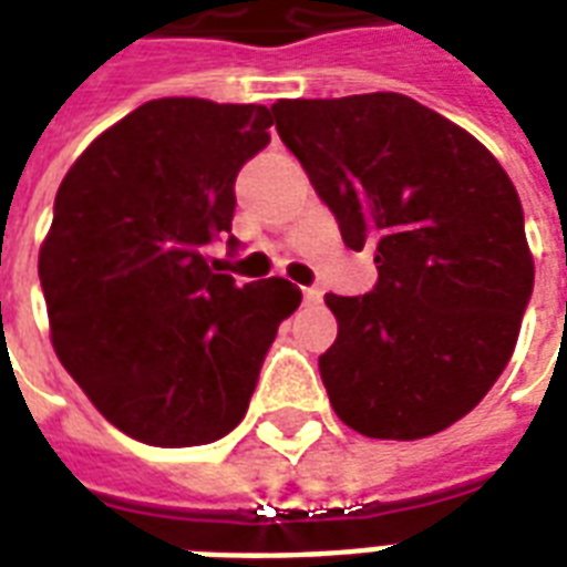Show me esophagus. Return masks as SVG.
<instances>
[{
  "label": "esophagus",
  "instance_id": "esophagus-1",
  "mask_svg": "<svg viewBox=\"0 0 567 567\" xmlns=\"http://www.w3.org/2000/svg\"><path fill=\"white\" fill-rule=\"evenodd\" d=\"M321 288H316V285H309V288H303V303H309V307H319L321 303Z\"/></svg>",
  "mask_w": 567,
  "mask_h": 567
}]
</instances>
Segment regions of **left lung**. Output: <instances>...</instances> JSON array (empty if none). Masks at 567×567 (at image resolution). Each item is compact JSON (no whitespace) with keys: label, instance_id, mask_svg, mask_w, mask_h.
Masks as SVG:
<instances>
[{"label":"left lung","instance_id":"left-lung-1","mask_svg":"<svg viewBox=\"0 0 567 567\" xmlns=\"http://www.w3.org/2000/svg\"><path fill=\"white\" fill-rule=\"evenodd\" d=\"M276 130L380 279L328 295L337 340L321 382L346 425L431 437L474 410L507 368L535 288L523 203L467 130L404 93L279 100Z\"/></svg>","mask_w":567,"mask_h":567}]
</instances>
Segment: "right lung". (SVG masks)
Here are the masks:
<instances>
[{
  "label": "right lung",
  "instance_id": "obj_1",
  "mask_svg": "<svg viewBox=\"0 0 567 567\" xmlns=\"http://www.w3.org/2000/svg\"><path fill=\"white\" fill-rule=\"evenodd\" d=\"M272 117V105L151 100L93 140L56 190L39 251L51 343L93 406L148 446L230 434L279 321L300 307L288 279L239 285L209 260Z\"/></svg>",
  "mask_w": 567,
  "mask_h": 567
}]
</instances>
